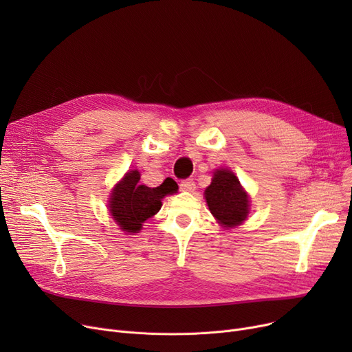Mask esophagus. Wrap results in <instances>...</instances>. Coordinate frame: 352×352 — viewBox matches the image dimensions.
I'll return each mask as SVG.
<instances>
[{"mask_svg": "<svg viewBox=\"0 0 352 352\" xmlns=\"http://www.w3.org/2000/svg\"><path fill=\"white\" fill-rule=\"evenodd\" d=\"M179 187H181L182 191H194L195 190V182H194L192 178H187V179L181 181Z\"/></svg>", "mask_w": 352, "mask_h": 352, "instance_id": "esophagus-1", "label": "esophagus"}]
</instances>
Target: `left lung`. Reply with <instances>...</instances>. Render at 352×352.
<instances>
[{
	"instance_id": "obj_1",
	"label": "left lung",
	"mask_w": 352,
	"mask_h": 352,
	"mask_svg": "<svg viewBox=\"0 0 352 352\" xmlns=\"http://www.w3.org/2000/svg\"><path fill=\"white\" fill-rule=\"evenodd\" d=\"M206 199L211 214L226 227L239 226L248 215V195L228 170L214 173L211 186L206 190Z\"/></svg>"
}]
</instances>
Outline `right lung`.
Returning a JSON list of instances; mask_svg holds the SVG:
<instances>
[{
    "mask_svg": "<svg viewBox=\"0 0 352 352\" xmlns=\"http://www.w3.org/2000/svg\"><path fill=\"white\" fill-rule=\"evenodd\" d=\"M177 190L178 186L173 178H166L160 187L150 188L141 186L137 170L129 171L111 194V215L122 231L138 232L144 221L160 211L161 199L166 194L177 192Z\"/></svg>",
    "mask_w": 352,
    "mask_h": 352,
    "instance_id": "right-lung-1",
    "label": "right lung"
}]
</instances>
